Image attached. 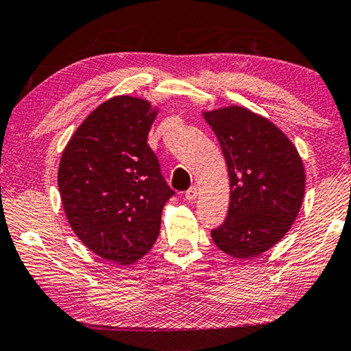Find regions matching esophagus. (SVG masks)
<instances>
[{
  "label": "esophagus",
  "mask_w": 351,
  "mask_h": 351,
  "mask_svg": "<svg viewBox=\"0 0 351 351\" xmlns=\"http://www.w3.org/2000/svg\"><path fill=\"white\" fill-rule=\"evenodd\" d=\"M197 195H199L197 187H195L193 185V187H190L187 191H185V199H187V201H195Z\"/></svg>",
  "instance_id": "1"
}]
</instances>
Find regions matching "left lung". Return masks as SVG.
<instances>
[{
  "label": "left lung",
  "instance_id": "8db88e82",
  "mask_svg": "<svg viewBox=\"0 0 351 351\" xmlns=\"http://www.w3.org/2000/svg\"><path fill=\"white\" fill-rule=\"evenodd\" d=\"M228 167L230 208L211 231L213 242L234 258L271 250L291 230L304 197L306 175L297 147L265 117L242 106L204 112Z\"/></svg>",
  "mask_w": 351,
  "mask_h": 351
}]
</instances>
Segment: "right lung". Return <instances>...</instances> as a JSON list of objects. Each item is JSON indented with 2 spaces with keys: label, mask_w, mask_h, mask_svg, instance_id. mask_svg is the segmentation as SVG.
<instances>
[{
  "label": "right lung",
  "mask_w": 351,
  "mask_h": 351,
  "mask_svg": "<svg viewBox=\"0 0 351 351\" xmlns=\"http://www.w3.org/2000/svg\"><path fill=\"white\" fill-rule=\"evenodd\" d=\"M156 114L144 99L106 100L75 129L59 164L62 205L75 236L123 266L152 248L164 205L175 195L147 144Z\"/></svg>",
  "instance_id": "add662e5"
}]
</instances>
